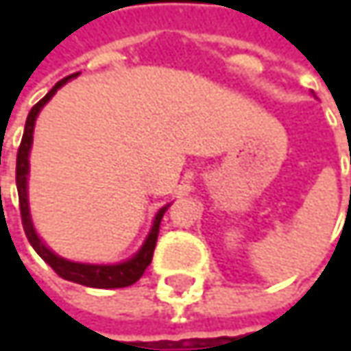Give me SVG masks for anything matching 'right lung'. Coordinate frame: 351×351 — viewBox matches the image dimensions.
I'll use <instances>...</instances> for the list:
<instances>
[{"mask_svg":"<svg viewBox=\"0 0 351 351\" xmlns=\"http://www.w3.org/2000/svg\"><path fill=\"white\" fill-rule=\"evenodd\" d=\"M79 73L75 75H69L64 77L62 81H58L38 104H36L30 113H28V119H26V128H24V136H22V142H20V148H18V158H16V184H18V197H20V215H22V226H24V232H26V238L28 242L32 244L38 256L64 280H71V282H79V285H85V287H93V289H121V287H130L134 285L136 280H140V276L144 274V270L148 268V264L152 262V254H154V247H156V240H158V230H160V219L165 215V211L169 209L162 207L156 217H154V223H152V230L146 238L144 245L140 247V252L130 258L128 262H121V264H111V266H104V264H79V262H69L64 258H58L56 254H52L46 245L40 242V238L36 236L34 226H32V219H30V211H28V193H26V180H28V154H30V146H32V134H34V121L36 115L40 113V109L48 104V99L56 93V89H60L69 79L77 77Z\"/></svg>","mask_w":351,"mask_h":351,"instance_id":"1","label":"right lung"}]
</instances>
